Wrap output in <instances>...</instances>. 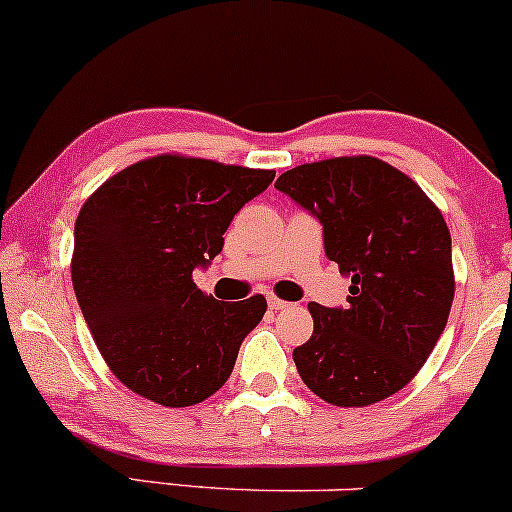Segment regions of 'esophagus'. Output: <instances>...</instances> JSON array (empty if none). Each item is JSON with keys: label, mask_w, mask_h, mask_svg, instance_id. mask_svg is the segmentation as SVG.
I'll return each mask as SVG.
<instances>
[{"label": "esophagus", "mask_w": 512, "mask_h": 512, "mask_svg": "<svg viewBox=\"0 0 512 512\" xmlns=\"http://www.w3.org/2000/svg\"><path fill=\"white\" fill-rule=\"evenodd\" d=\"M268 307L275 309V312H280V309H287V307H290V302L280 300V297H275V295H268Z\"/></svg>", "instance_id": "obj_1"}]
</instances>
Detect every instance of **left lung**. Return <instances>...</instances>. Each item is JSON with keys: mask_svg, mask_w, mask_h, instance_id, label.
Here are the masks:
<instances>
[{"mask_svg": "<svg viewBox=\"0 0 512 512\" xmlns=\"http://www.w3.org/2000/svg\"><path fill=\"white\" fill-rule=\"evenodd\" d=\"M275 188L317 217L326 256L350 278L346 307L309 302L314 333L292 350L302 382L333 406L396 394L433 353L455 297L440 210L375 157L295 166Z\"/></svg>", "mask_w": 512, "mask_h": 512, "instance_id": "obj_1", "label": "left lung"}]
</instances>
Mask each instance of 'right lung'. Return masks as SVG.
Instances as JSON below:
<instances>
[{
  "instance_id": "add662e5",
  "label": "right lung",
  "mask_w": 512,
  "mask_h": 512,
  "mask_svg": "<svg viewBox=\"0 0 512 512\" xmlns=\"http://www.w3.org/2000/svg\"><path fill=\"white\" fill-rule=\"evenodd\" d=\"M275 171L159 154L111 176L74 225L72 285L103 360L125 387L171 409L212 396L266 297L220 302L193 283L234 215Z\"/></svg>"
}]
</instances>
